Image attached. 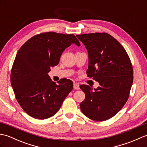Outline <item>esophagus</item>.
Wrapping results in <instances>:
<instances>
[{"mask_svg": "<svg viewBox=\"0 0 147 147\" xmlns=\"http://www.w3.org/2000/svg\"><path fill=\"white\" fill-rule=\"evenodd\" d=\"M74 89H80V87H79V84L78 83H74Z\"/></svg>", "mask_w": 147, "mask_h": 147, "instance_id": "1", "label": "esophagus"}]
</instances>
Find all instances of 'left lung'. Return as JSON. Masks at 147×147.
<instances>
[{
  "label": "left lung",
  "instance_id": "8db88e82",
  "mask_svg": "<svg viewBox=\"0 0 147 147\" xmlns=\"http://www.w3.org/2000/svg\"><path fill=\"white\" fill-rule=\"evenodd\" d=\"M76 36L89 54L87 76L100 85L94 90L87 85L80 86L86 94L80 109L85 116L96 121L109 119L128 100L133 81L131 60L122 45L106 32Z\"/></svg>",
  "mask_w": 147,
  "mask_h": 147
}]
</instances>
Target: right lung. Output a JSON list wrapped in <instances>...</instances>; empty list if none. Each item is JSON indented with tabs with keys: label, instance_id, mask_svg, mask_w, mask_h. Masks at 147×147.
Here are the masks:
<instances>
[{
	"label": "right lung",
	"instance_id": "obj_1",
	"mask_svg": "<svg viewBox=\"0 0 147 147\" xmlns=\"http://www.w3.org/2000/svg\"><path fill=\"white\" fill-rule=\"evenodd\" d=\"M72 43L80 45L74 34L47 32L31 38L18 51L11 86L19 105L32 118L45 119L55 115L73 89L71 80L62 79L57 84L48 75Z\"/></svg>",
	"mask_w": 147,
	"mask_h": 147
}]
</instances>
